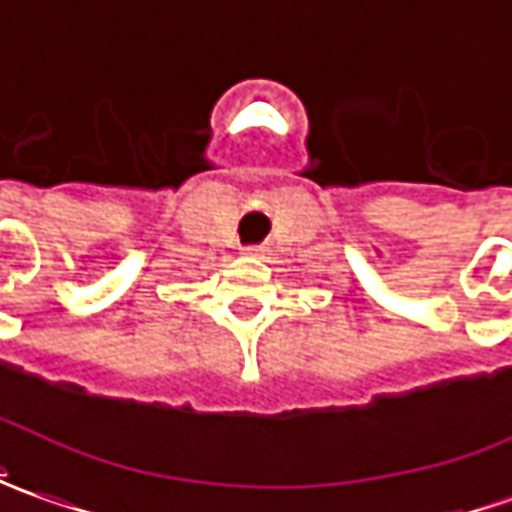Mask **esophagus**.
I'll use <instances>...</instances> for the list:
<instances>
[{"mask_svg": "<svg viewBox=\"0 0 512 512\" xmlns=\"http://www.w3.org/2000/svg\"><path fill=\"white\" fill-rule=\"evenodd\" d=\"M263 252H266V246H260V243H255V246H243V255L249 257H263Z\"/></svg>", "mask_w": 512, "mask_h": 512, "instance_id": "obj_1", "label": "esophagus"}]
</instances>
